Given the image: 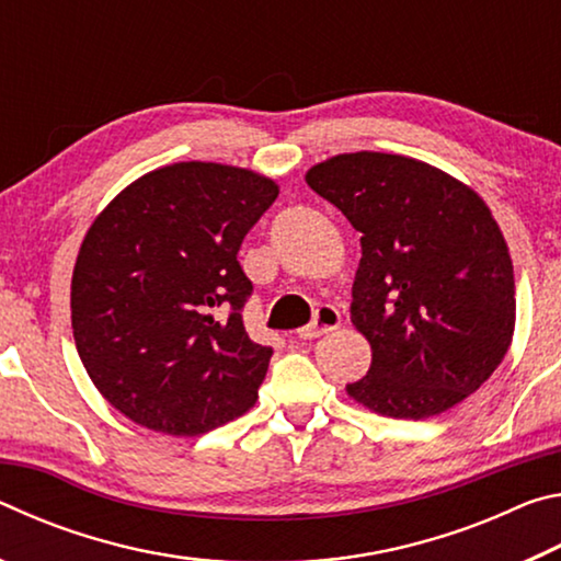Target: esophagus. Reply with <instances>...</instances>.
<instances>
[{"label":"esophagus","instance_id":"esophagus-1","mask_svg":"<svg viewBox=\"0 0 561 561\" xmlns=\"http://www.w3.org/2000/svg\"><path fill=\"white\" fill-rule=\"evenodd\" d=\"M339 324H341L339 309L324 304V307L317 309L314 321H311V324L297 329V336L299 339H319L321 334H329V331H334Z\"/></svg>","mask_w":561,"mask_h":561}]
</instances>
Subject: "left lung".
Segmentation results:
<instances>
[{
    "instance_id": "1",
    "label": "left lung",
    "mask_w": 561,
    "mask_h": 561,
    "mask_svg": "<svg viewBox=\"0 0 561 561\" xmlns=\"http://www.w3.org/2000/svg\"><path fill=\"white\" fill-rule=\"evenodd\" d=\"M304 178L360 232L351 321L371 368L346 393L405 421L462 403L515 334V270L485 201L440 168L374 150L327 158Z\"/></svg>"
}]
</instances>
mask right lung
Returning a JSON list of instances; mask_svg holds the SVG:
<instances>
[{"label":"right lung","mask_w":561,"mask_h":561,"mask_svg":"<svg viewBox=\"0 0 561 561\" xmlns=\"http://www.w3.org/2000/svg\"><path fill=\"white\" fill-rule=\"evenodd\" d=\"M254 170L187 160L133 180L83 237L71 277L81 364L106 401L165 435H203L257 403L272 348L242 324L244 234L277 201Z\"/></svg>","instance_id":"1"}]
</instances>
